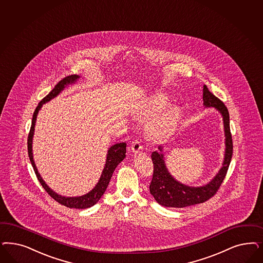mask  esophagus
I'll use <instances>...</instances> for the list:
<instances>
[{
  "mask_svg": "<svg viewBox=\"0 0 263 263\" xmlns=\"http://www.w3.org/2000/svg\"><path fill=\"white\" fill-rule=\"evenodd\" d=\"M130 150L133 153L141 152L143 150V146L141 145V142L139 140H135L130 146Z\"/></svg>",
  "mask_w": 263,
  "mask_h": 263,
  "instance_id": "obj_1",
  "label": "esophagus"
}]
</instances>
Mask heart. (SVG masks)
Segmentation results:
<instances>
[{
  "mask_svg": "<svg viewBox=\"0 0 263 263\" xmlns=\"http://www.w3.org/2000/svg\"><path fill=\"white\" fill-rule=\"evenodd\" d=\"M170 97L166 93L158 92L151 95L141 107L140 114L144 117H153L148 123V132L154 136L170 135L177 126L179 110L177 107L168 105Z\"/></svg>",
  "mask_w": 263,
  "mask_h": 263,
  "instance_id": "heart-1",
  "label": "heart"
}]
</instances>
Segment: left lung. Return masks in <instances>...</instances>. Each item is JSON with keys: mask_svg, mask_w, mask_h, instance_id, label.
<instances>
[{"mask_svg": "<svg viewBox=\"0 0 263 263\" xmlns=\"http://www.w3.org/2000/svg\"><path fill=\"white\" fill-rule=\"evenodd\" d=\"M204 108L218 111L222 118L224 133V154L219 171L208 183L202 186H189L175 178L166 166L163 146H159V151L152 153L154 174L150 185V193L158 203L164 207L184 208L186 206L202 203L216 194L229 170L232 157V138L229 127V113L226 105L203 86Z\"/></svg>", "mask_w": 263, "mask_h": 263, "instance_id": "left-lung-1", "label": "left lung"}]
</instances>
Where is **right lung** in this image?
Wrapping results in <instances>:
<instances>
[{
  "label": "right lung",
  "mask_w": 263,
  "mask_h": 263,
  "mask_svg": "<svg viewBox=\"0 0 263 263\" xmlns=\"http://www.w3.org/2000/svg\"><path fill=\"white\" fill-rule=\"evenodd\" d=\"M80 77L77 74H72L66 78H64L63 80H61L58 84L55 86V88L48 93L42 102H40L35 108L32 119V126L30 129V134L28 136V153H29V158L30 161L33 165V168L34 170V173L36 175V177L39 179L40 183L42 184L43 189L48 193V195H50L52 198H54L57 202L60 204L67 206L68 208H77V209H87L93 206L97 203L101 197H102L106 187L108 186L109 182H110L112 174L114 172L115 168L117 167L119 163L123 161L126 158V148H127V143L126 142H120L116 144L112 145L111 147L108 148L107 154H106V160L104 163V167L102 170L101 177L99 179L98 183L96 184V186L93 189L88 192L87 194L80 196H65V195H61L57 194L56 192H54L50 186H48L45 181L43 180L42 175L40 174L37 167L35 165L34 161V156H33V138H34V127H35V122H36V117L40 110L42 109L43 104L46 102H50L51 100H53L54 98L58 97L60 93H62L66 88H68L70 85L77 84V81L79 80Z\"/></svg>",
  "instance_id": "add662e5"
}]
</instances>
